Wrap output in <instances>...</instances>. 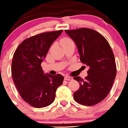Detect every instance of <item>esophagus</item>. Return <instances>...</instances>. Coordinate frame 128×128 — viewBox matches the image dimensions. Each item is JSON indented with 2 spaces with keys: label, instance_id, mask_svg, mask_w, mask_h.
Segmentation results:
<instances>
[{
  "label": "esophagus",
  "instance_id": "1",
  "mask_svg": "<svg viewBox=\"0 0 128 128\" xmlns=\"http://www.w3.org/2000/svg\"><path fill=\"white\" fill-rule=\"evenodd\" d=\"M65 80H68V81H69V80H72L73 78L72 77V76H65Z\"/></svg>",
  "mask_w": 128,
  "mask_h": 128
}]
</instances>
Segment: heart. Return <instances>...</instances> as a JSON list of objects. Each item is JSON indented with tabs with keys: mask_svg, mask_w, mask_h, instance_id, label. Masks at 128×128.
Returning a JSON list of instances; mask_svg holds the SVG:
<instances>
[{
	"mask_svg": "<svg viewBox=\"0 0 128 128\" xmlns=\"http://www.w3.org/2000/svg\"><path fill=\"white\" fill-rule=\"evenodd\" d=\"M61 44H62V46H64L65 45L68 44H70L73 42L72 40L71 39L68 38H64L62 39L61 40Z\"/></svg>",
	"mask_w": 128,
	"mask_h": 128,
	"instance_id": "1",
	"label": "heart"
}]
</instances>
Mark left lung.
Returning a JSON list of instances; mask_svg holds the SVG:
<instances>
[{"label":"left lung","mask_w":128,"mask_h":128,"mask_svg":"<svg viewBox=\"0 0 128 128\" xmlns=\"http://www.w3.org/2000/svg\"><path fill=\"white\" fill-rule=\"evenodd\" d=\"M76 44L82 63L89 67L85 79L74 76L80 88L74 94L76 102L84 106L96 105L110 92L116 75V65L106 39L89 28L65 30Z\"/></svg>","instance_id":"left-lung-1"}]
</instances>
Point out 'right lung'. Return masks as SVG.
Here are the masks:
<instances>
[{"mask_svg":"<svg viewBox=\"0 0 128 128\" xmlns=\"http://www.w3.org/2000/svg\"><path fill=\"white\" fill-rule=\"evenodd\" d=\"M63 30L43 32L26 39L17 48L12 62L13 80L24 101L36 108L54 101L57 88L63 84V75L44 74L41 64L51 45Z\"/></svg>","mask_w":128,"mask_h":128,"instance_id":"1","label":"right lung"}]
</instances>
